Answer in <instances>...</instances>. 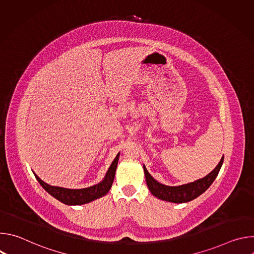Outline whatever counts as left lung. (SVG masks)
Here are the masks:
<instances>
[{
	"label": "left lung",
	"instance_id": "1",
	"mask_svg": "<svg viewBox=\"0 0 254 254\" xmlns=\"http://www.w3.org/2000/svg\"><path fill=\"white\" fill-rule=\"evenodd\" d=\"M223 160H224V157H222L219 164L217 165V167L206 177L199 179L193 183L185 184L182 186H176V187L166 186L157 182V181L150 175V173L148 172V170L144 166H143V172H144V176H146L147 185L151 193L155 197L161 200H165L173 203H185V202L194 200L195 198L203 194L211 186V184L214 182V180L216 179L217 175H218L221 169Z\"/></svg>",
	"mask_w": 254,
	"mask_h": 254
}]
</instances>
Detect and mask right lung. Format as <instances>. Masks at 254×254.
<instances>
[{
  "label": "right lung",
  "instance_id": "obj_1",
  "mask_svg": "<svg viewBox=\"0 0 254 254\" xmlns=\"http://www.w3.org/2000/svg\"><path fill=\"white\" fill-rule=\"evenodd\" d=\"M119 157L120 154L116 157L114 160L112 166L108 169L104 179L102 182H100L97 185L84 188V189H65L61 187H54L46 184L45 182L37 176L35 175L36 179H37L40 185L54 198L59 200L60 202L66 204V205H81L85 204L88 202H91L95 199H98L102 196H104L106 193L110 191L113 183H114V179L118 167V162H119Z\"/></svg>",
  "mask_w": 254,
  "mask_h": 254
}]
</instances>
